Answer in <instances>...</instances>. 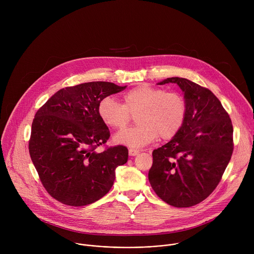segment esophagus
<instances>
[{
    "instance_id": "34e87169",
    "label": "esophagus",
    "mask_w": 254,
    "mask_h": 254,
    "mask_svg": "<svg viewBox=\"0 0 254 254\" xmlns=\"http://www.w3.org/2000/svg\"><path fill=\"white\" fill-rule=\"evenodd\" d=\"M138 153H139L138 150H134V149H129V150H128V155H129L130 157H134V156L138 155Z\"/></svg>"
}]
</instances>
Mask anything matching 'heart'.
Returning a JSON list of instances; mask_svg holds the SVG:
<instances>
[{"label":"heart","instance_id":"b5f03b06","mask_svg":"<svg viewBox=\"0 0 254 254\" xmlns=\"http://www.w3.org/2000/svg\"><path fill=\"white\" fill-rule=\"evenodd\" d=\"M124 103L114 97L103 98L98 105L102 122L112 128H124L136 115V127L127 128L114 136V141L128 148L139 149L153 142L160 135L171 139L182 128L186 118L184 98L176 92L147 84L138 85L123 96Z\"/></svg>","mask_w":254,"mask_h":254}]
</instances>
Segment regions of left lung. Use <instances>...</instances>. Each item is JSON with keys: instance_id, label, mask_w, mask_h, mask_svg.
I'll use <instances>...</instances> for the list:
<instances>
[{"instance_id": "obj_1", "label": "left lung", "mask_w": 254, "mask_h": 254, "mask_svg": "<svg viewBox=\"0 0 254 254\" xmlns=\"http://www.w3.org/2000/svg\"><path fill=\"white\" fill-rule=\"evenodd\" d=\"M184 93V125L169 142L153 152L149 181L156 194L177 208L205 200L219 184L233 152V127L212 91L186 78L171 77Z\"/></svg>"}]
</instances>
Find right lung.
I'll list each match as a JSON object with an SVG mask.
<instances>
[{"label":"right lung","instance_id":"1","mask_svg":"<svg viewBox=\"0 0 254 254\" xmlns=\"http://www.w3.org/2000/svg\"><path fill=\"white\" fill-rule=\"evenodd\" d=\"M93 81L62 88L36 113L29 153L46 191L69 206H85L108 193L116 169L127 162L124 146L97 153L110 130L98 114L99 102L124 90Z\"/></svg>","mask_w":254,"mask_h":254}]
</instances>
